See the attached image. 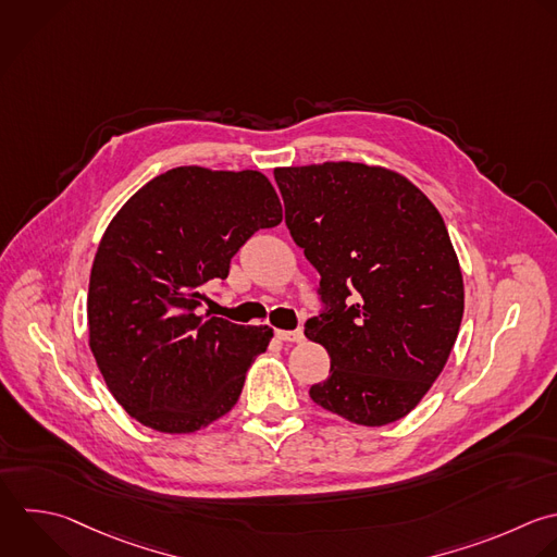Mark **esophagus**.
I'll list each match as a JSON object with an SVG mask.
<instances>
[{
  "label": "esophagus",
  "mask_w": 557,
  "mask_h": 557,
  "mask_svg": "<svg viewBox=\"0 0 557 557\" xmlns=\"http://www.w3.org/2000/svg\"><path fill=\"white\" fill-rule=\"evenodd\" d=\"M276 337H278L281 342H292V344L305 339V335H302L300 329H296V331H276Z\"/></svg>",
  "instance_id": "34e87169"
}]
</instances>
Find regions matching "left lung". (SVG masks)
<instances>
[{"instance_id": "8db88e82", "label": "left lung", "mask_w": 557, "mask_h": 557, "mask_svg": "<svg viewBox=\"0 0 557 557\" xmlns=\"http://www.w3.org/2000/svg\"><path fill=\"white\" fill-rule=\"evenodd\" d=\"M285 224L320 272L326 309L305 335L331 372L313 403L355 424L407 416L440 376L463 315L446 224L405 176L363 163L276 168Z\"/></svg>"}]
</instances>
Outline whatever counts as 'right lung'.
Here are the masks:
<instances>
[{"instance_id":"right-lung-1","label":"right lung","mask_w":557,"mask_h":557,"mask_svg":"<svg viewBox=\"0 0 557 557\" xmlns=\"http://www.w3.org/2000/svg\"><path fill=\"white\" fill-rule=\"evenodd\" d=\"M281 220L261 172L198 165L152 178L117 211L96 252L87 318L96 363L128 416L161 433H194L235 407L272 329L198 307L235 252Z\"/></svg>"}]
</instances>
